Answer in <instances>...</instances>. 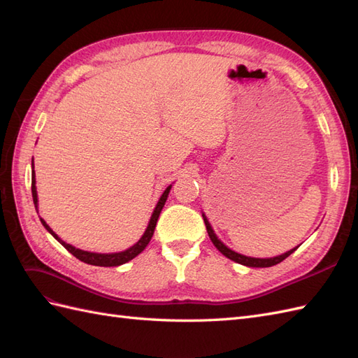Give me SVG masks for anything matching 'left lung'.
<instances>
[{"label": "left lung", "mask_w": 358, "mask_h": 358, "mask_svg": "<svg viewBox=\"0 0 358 358\" xmlns=\"http://www.w3.org/2000/svg\"><path fill=\"white\" fill-rule=\"evenodd\" d=\"M203 220H204V224H206V230H208V234H209V237H210L212 243L216 246V249H218V251H220L222 255H225L227 258H230V259H233V262L239 263V264H243V266H248V267H272V266H275V264H279L280 262H284V259H285L287 257H289V255H291L292 252H294L296 249L299 248V246H297V248H294V249H291V251H288V252H285V254H282V255L273 257V258H252V257H246V255H242V254H237V252L231 251L230 248H227V246L218 239V237H216V234L213 233L212 227H210L208 218H206L204 213H203Z\"/></svg>", "instance_id": "left-lung-1"}]
</instances>
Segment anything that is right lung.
Returning a JSON list of instances; mask_svg holds the SVG:
<instances>
[{
    "instance_id": "1",
    "label": "right lung",
    "mask_w": 358,
    "mask_h": 358,
    "mask_svg": "<svg viewBox=\"0 0 358 358\" xmlns=\"http://www.w3.org/2000/svg\"><path fill=\"white\" fill-rule=\"evenodd\" d=\"M170 189H171V185H169V187L166 188V191L162 192V196L159 197V200H158V203H157V206H155V209H154V212H152V216H150V221H149V224H148V229H146V231L143 233V236L140 237V241H138L136 245H133L131 248L125 249V251H122V252H113V254H96V252L82 251V249H78V248H74V246H71V245L66 243L64 241H61L59 237H58V234H55V231H53V230L50 229V227L45 222V220H41V218H40V221H41V224H43V225H45V229H46V230H48L53 237H55V239H57V241H58L64 248H66L70 254H73L76 258H79L80 262H83V263H86V264H91V266H101V267L121 266V264L128 263L129 259H133L134 257H137V255H138L140 252H142L143 249L148 246V243L150 242V239H152L154 230H155V225H157V221H158V218H159V213H161L162 208H164V204H166V200H167V197H169V192H170ZM31 192H32V200H34L36 210H38V209H37V206H38V199H37V188H36L34 158H32Z\"/></svg>"
}]
</instances>
